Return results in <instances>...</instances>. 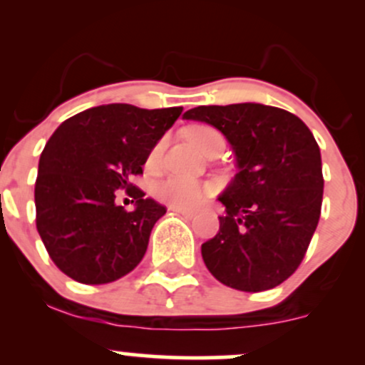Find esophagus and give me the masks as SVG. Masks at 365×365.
<instances>
[{
	"instance_id": "1",
	"label": "esophagus",
	"mask_w": 365,
	"mask_h": 365,
	"mask_svg": "<svg viewBox=\"0 0 365 365\" xmlns=\"http://www.w3.org/2000/svg\"><path fill=\"white\" fill-rule=\"evenodd\" d=\"M170 209H171V211H175V212H180V215L185 216V217H194L195 216V211H192V209H183V207H175V206H171Z\"/></svg>"
}]
</instances>
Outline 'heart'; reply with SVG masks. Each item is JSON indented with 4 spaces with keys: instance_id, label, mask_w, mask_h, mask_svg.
Here are the masks:
<instances>
[{
    "instance_id": "b5f03b06",
    "label": "heart",
    "mask_w": 365,
    "mask_h": 365,
    "mask_svg": "<svg viewBox=\"0 0 365 365\" xmlns=\"http://www.w3.org/2000/svg\"><path fill=\"white\" fill-rule=\"evenodd\" d=\"M188 139H190L192 144H194L200 153H206L212 144L223 140V137L220 135V132H216V130L211 127H195L188 132ZM161 150L163 142H159V144L154 145V149L150 150L149 161L156 163L159 156H161ZM209 192H211V187L197 182V180L185 177L166 178L165 182H161L156 187V195L159 200L170 204V206L183 209L197 206Z\"/></svg>"
}]
</instances>
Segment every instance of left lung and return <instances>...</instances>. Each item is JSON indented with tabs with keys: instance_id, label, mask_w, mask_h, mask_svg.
I'll use <instances>...</instances> for the list:
<instances>
[{
	"instance_id": "left-lung-1",
	"label": "left lung",
	"mask_w": 365,
	"mask_h": 365,
	"mask_svg": "<svg viewBox=\"0 0 365 365\" xmlns=\"http://www.w3.org/2000/svg\"><path fill=\"white\" fill-rule=\"evenodd\" d=\"M185 120L220 130L232 145L237 175L217 200L220 232L200 247L217 282L262 292L290 278L319 223L321 150L299 116L259 103L197 106Z\"/></svg>"
}]
</instances>
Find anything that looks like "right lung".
I'll return each instance as SVG.
<instances>
[{
    "label": "right lung",
    "mask_w": 365,
    "mask_h": 365,
    "mask_svg": "<svg viewBox=\"0 0 365 365\" xmlns=\"http://www.w3.org/2000/svg\"><path fill=\"white\" fill-rule=\"evenodd\" d=\"M183 108L144 110L113 103L89 108L54 130L41 154L36 225L53 262L78 283L121 278L144 257L166 207L130 183ZM120 187L133 212L115 204Z\"/></svg>",
    "instance_id": "right-lung-1"
}]
</instances>
